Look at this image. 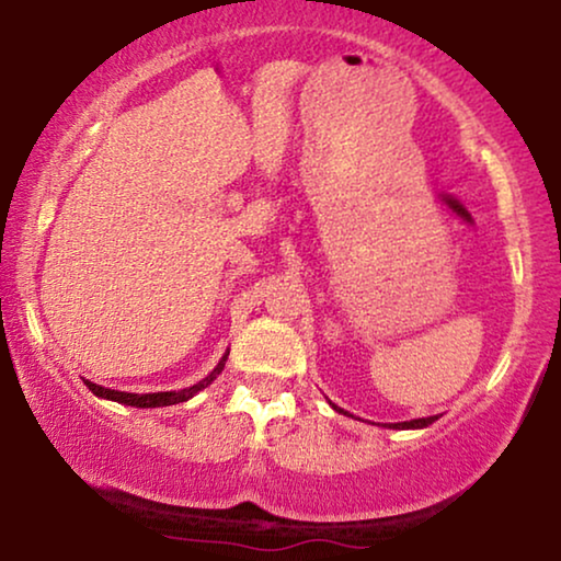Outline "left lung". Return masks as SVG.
<instances>
[{
    "mask_svg": "<svg viewBox=\"0 0 561 561\" xmlns=\"http://www.w3.org/2000/svg\"><path fill=\"white\" fill-rule=\"evenodd\" d=\"M336 409V405H334ZM336 411H342V409H336ZM439 419V416H426V419H413V421H401V424H388L390 428H424V426H428V424H434V421Z\"/></svg>",
    "mask_w": 561,
    "mask_h": 561,
    "instance_id": "obj_1",
    "label": "left lung"
}]
</instances>
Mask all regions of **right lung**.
<instances>
[{
	"instance_id": "1",
	"label": "right lung",
	"mask_w": 561,
	"mask_h": 561,
	"mask_svg": "<svg viewBox=\"0 0 561 561\" xmlns=\"http://www.w3.org/2000/svg\"><path fill=\"white\" fill-rule=\"evenodd\" d=\"M229 355V352H227ZM227 355L219 359V365L214 367V370L206 375L204 380H198L196 386L191 388H183V390H165V393H125V390H112V388H102L96 386V382L91 380H83L87 382V388L91 393L99 396V398H106V401H117V403H125V405H135V409H160V405H173V403H183L188 401V398H194L198 390H204L206 386H211L214 380H217V375L225 370V363H227Z\"/></svg>"
}]
</instances>
